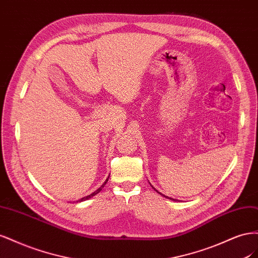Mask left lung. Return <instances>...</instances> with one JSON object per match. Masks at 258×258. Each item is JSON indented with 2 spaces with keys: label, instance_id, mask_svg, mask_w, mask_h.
<instances>
[{
  "label": "left lung",
  "instance_id": "obj_1",
  "mask_svg": "<svg viewBox=\"0 0 258 258\" xmlns=\"http://www.w3.org/2000/svg\"><path fill=\"white\" fill-rule=\"evenodd\" d=\"M152 187H153V186H152ZM153 188H154V187H153ZM154 190L157 191V189H155V188H154ZM157 192H158V194H160L159 191H157ZM160 195H162V194H160ZM162 196H165V195H162ZM165 197H166V196H165ZM167 198H169V197H167ZM169 199H172V198H169ZM172 200H173V199H172Z\"/></svg>",
  "mask_w": 258,
  "mask_h": 258
}]
</instances>
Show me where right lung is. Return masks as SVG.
Masks as SVG:
<instances>
[{"label":"right lung","instance_id":"obj_1","mask_svg":"<svg viewBox=\"0 0 258 258\" xmlns=\"http://www.w3.org/2000/svg\"><path fill=\"white\" fill-rule=\"evenodd\" d=\"M108 177H110V176H108ZM108 177H107V178H106V181H105V182H104V183H103V185H102V186H101V187H100V188H99V189H97V190H96V191H95V192H92V194H91V195H89V196H87V197H84V198H82V199H81V200H80V201H83V200H87V199H89V198H91V197H92V196H95V195H97V194H98V192H100V191H101V190H102V187H104V185H105V184H106V182H107V181H108Z\"/></svg>","mask_w":258,"mask_h":258}]
</instances>
